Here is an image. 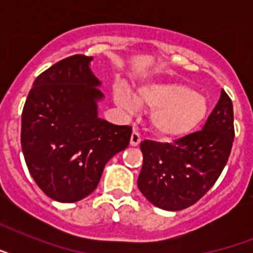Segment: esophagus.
Here are the masks:
<instances>
[{
    "label": "esophagus",
    "mask_w": 253,
    "mask_h": 253,
    "mask_svg": "<svg viewBox=\"0 0 253 253\" xmlns=\"http://www.w3.org/2000/svg\"><path fill=\"white\" fill-rule=\"evenodd\" d=\"M142 142V138H140V134H139L138 131L134 130L132 131V134H131V138H130V144L132 147H136L140 144Z\"/></svg>",
    "instance_id": "obj_1"
}]
</instances>
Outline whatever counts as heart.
<instances>
[{
  "mask_svg": "<svg viewBox=\"0 0 253 253\" xmlns=\"http://www.w3.org/2000/svg\"><path fill=\"white\" fill-rule=\"evenodd\" d=\"M114 101L122 110L132 111L136 103L151 109V128L163 140L186 138L205 123L210 102L202 93L174 81L139 86L132 95L122 86L114 87Z\"/></svg>",
  "mask_w": 253,
  "mask_h": 253,
  "instance_id": "b5f03b06",
  "label": "heart"
}]
</instances>
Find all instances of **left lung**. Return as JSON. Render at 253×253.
<instances>
[{
	"label": "left lung",
	"mask_w": 253,
	"mask_h": 253,
	"mask_svg": "<svg viewBox=\"0 0 253 253\" xmlns=\"http://www.w3.org/2000/svg\"><path fill=\"white\" fill-rule=\"evenodd\" d=\"M234 109L222 90L204 128L173 143H140L143 167L138 188L156 208L178 211L192 206L215 184L234 142Z\"/></svg>",
	"instance_id": "obj_1"
}]
</instances>
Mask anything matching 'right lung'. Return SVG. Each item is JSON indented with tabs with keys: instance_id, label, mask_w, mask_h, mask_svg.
I'll use <instances>...</instances> for the list:
<instances>
[{
	"instance_id": "add662e5",
	"label": "right lung",
	"mask_w": 253,
	"mask_h": 253,
	"mask_svg": "<svg viewBox=\"0 0 253 253\" xmlns=\"http://www.w3.org/2000/svg\"><path fill=\"white\" fill-rule=\"evenodd\" d=\"M91 60L73 55L41 73L22 111L21 144L29 172L57 202H77L94 192L106 163L130 143V126L98 117L105 95Z\"/></svg>"
}]
</instances>
